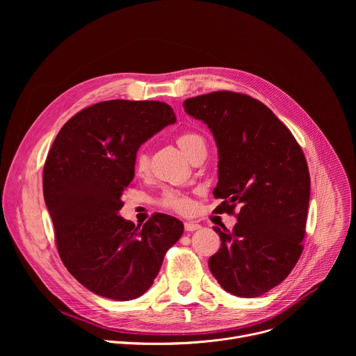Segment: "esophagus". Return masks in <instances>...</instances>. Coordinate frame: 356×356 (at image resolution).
<instances>
[{"label":"esophagus","mask_w":356,"mask_h":356,"mask_svg":"<svg viewBox=\"0 0 356 356\" xmlns=\"http://www.w3.org/2000/svg\"><path fill=\"white\" fill-rule=\"evenodd\" d=\"M200 228H201V225L197 224V222H191V221L184 222V229H186L187 232H193V231H197V229H200Z\"/></svg>","instance_id":"obj_1"}]
</instances>
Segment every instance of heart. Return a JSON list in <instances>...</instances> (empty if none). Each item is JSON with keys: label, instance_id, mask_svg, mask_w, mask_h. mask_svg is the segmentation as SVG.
<instances>
[{"label": "heart", "instance_id": "heart-1", "mask_svg": "<svg viewBox=\"0 0 356 356\" xmlns=\"http://www.w3.org/2000/svg\"><path fill=\"white\" fill-rule=\"evenodd\" d=\"M179 147L184 152V155L191 159L198 150L206 149V139L202 138V135L193 132V131H186L181 132L177 139H176ZM134 168L138 175H143L147 172L149 168V158L145 154L143 150H138L134 158ZM159 206L172 210L176 213H187L191 207V201L190 198L177 190H166L162 197L159 198Z\"/></svg>", "mask_w": 356, "mask_h": 356}]
</instances>
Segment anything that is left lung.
<instances>
[{"instance_id":"8db88e82","label":"left lung","mask_w":356,"mask_h":356,"mask_svg":"<svg viewBox=\"0 0 356 356\" xmlns=\"http://www.w3.org/2000/svg\"><path fill=\"white\" fill-rule=\"evenodd\" d=\"M183 107L216 138L218 213L241 207L232 229L214 227L221 248L209 268L225 291L262 296L289 276L302 252L310 200L306 156L289 128L246 94L213 91Z\"/></svg>"}]
</instances>
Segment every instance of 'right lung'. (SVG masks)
<instances>
[{
	"mask_svg": "<svg viewBox=\"0 0 356 356\" xmlns=\"http://www.w3.org/2000/svg\"><path fill=\"white\" fill-rule=\"evenodd\" d=\"M173 122L172 107L161 101H101L72 117L49 150L43 195L60 259L98 296H142L183 234V222L166 214L142 227L118 216L139 146Z\"/></svg>",
	"mask_w": 356,
	"mask_h": 356,
	"instance_id": "obj_1",
	"label": "right lung"
}]
</instances>
